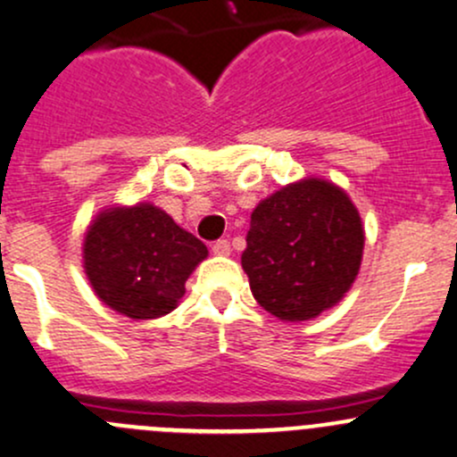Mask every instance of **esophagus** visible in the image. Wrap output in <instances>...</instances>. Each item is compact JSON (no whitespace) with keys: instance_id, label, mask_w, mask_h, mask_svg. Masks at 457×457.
I'll use <instances>...</instances> for the list:
<instances>
[{"instance_id":"34e87169","label":"esophagus","mask_w":457,"mask_h":457,"mask_svg":"<svg viewBox=\"0 0 457 457\" xmlns=\"http://www.w3.org/2000/svg\"><path fill=\"white\" fill-rule=\"evenodd\" d=\"M229 252H232V245H229L228 238H219V241L212 243V253H216V256H229Z\"/></svg>"}]
</instances>
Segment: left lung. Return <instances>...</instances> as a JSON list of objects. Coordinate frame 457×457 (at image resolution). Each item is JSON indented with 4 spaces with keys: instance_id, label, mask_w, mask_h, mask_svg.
Segmentation results:
<instances>
[{
    "instance_id": "left-lung-1",
    "label": "left lung",
    "mask_w": 457,
    "mask_h": 457,
    "mask_svg": "<svg viewBox=\"0 0 457 457\" xmlns=\"http://www.w3.org/2000/svg\"><path fill=\"white\" fill-rule=\"evenodd\" d=\"M241 262L262 309L302 321L353 287L363 256L357 208L337 186L304 179L256 205Z\"/></svg>"
}]
</instances>
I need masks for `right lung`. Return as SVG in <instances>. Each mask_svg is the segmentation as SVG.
Here are the masks:
<instances>
[{"label": "right lung", "mask_w": 457, "mask_h": 457, "mask_svg": "<svg viewBox=\"0 0 457 457\" xmlns=\"http://www.w3.org/2000/svg\"><path fill=\"white\" fill-rule=\"evenodd\" d=\"M208 247L151 204L109 208L89 225L83 258L96 295L131 320L170 313Z\"/></svg>", "instance_id": "1"}]
</instances>
